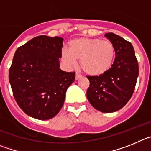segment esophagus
<instances>
[{"mask_svg":"<svg viewBox=\"0 0 151 151\" xmlns=\"http://www.w3.org/2000/svg\"><path fill=\"white\" fill-rule=\"evenodd\" d=\"M82 77V76L81 74H79V73H76V80L79 79V78H81Z\"/></svg>","mask_w":151,"mask_h":151,"instance_id":"esophagus-1","label":"esophagus"}]
</instances>
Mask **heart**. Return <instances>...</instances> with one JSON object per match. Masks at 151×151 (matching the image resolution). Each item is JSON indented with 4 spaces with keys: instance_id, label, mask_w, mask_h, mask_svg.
Here are the masks:
<instances>
[{
    "instance_id": "heart-1",
    "label": "heart",
    "mask_w": 151,
    "mask_h": 151,
    "mask_svg": "<svg viewBox=\"0 0 151 151\" xmlns=\"http://www.w3.org/2000/svg\"><path fill=\"white\" fill-rule=\"evenodd\" d=\"M62 60L69 66L80 61L82 69L90 76L104 74L113 66L115 47L109 40L79 38L69 43V50L63 49Z\"/></svg>"
}]
</instances>
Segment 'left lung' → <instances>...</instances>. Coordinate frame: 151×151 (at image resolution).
Instances as JSON below:
<instances>
[{
	"mask_svg": "<svg viewBox=\"0 0 151 151\" xmlns=\"http://www.w3.org/2000/svg\"><path fill=\"white\" fill-rule=\"evenodd\" d=\"M115 47L113 66L104 74L87 76V97L96 110L113 113L123 107L132 96L138 76V63L132 44L114 33H106Z\"/></svg>",
	"mask_w": 151,
	"mask_h": 151,
	"instance_id": "left-lung-1",
	"label": "left lung"
}]
</instances>
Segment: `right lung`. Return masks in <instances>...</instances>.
Listing matches in <instances>:
<instances>
[{
  "label": "right lung",
  "mask_w": 151,
  "mask_h": 151,
  "mask_svg": "<svg viewBox=\"0 0 151 151\" xmlns=\"http://www.w3.org/2000/svg\"><path fill=\"white\" fill-rule=\"evenodd\" d=\"M63 39L39 35L18 47L9 71L13 97L32 118L47 120L61 110L76 73L62 71Z\"/></svg>",
  "instance_id": "1"
}]
</instances>
